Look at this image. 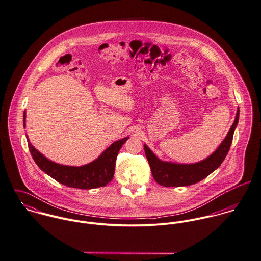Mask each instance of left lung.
I'll list each match as a JSON object with an SVG mask.
<instances>
[{
  "label": "left lung",
  "instance_id": "left-lung-1",
  "mask_svg": "<svg viewBox=\"0 0 261 261\" xmlns=\"http://www.w3.org/2000/svg\"><path fill=\"white\" fill-rule=\"evenodd\" d=\"M239 110H237L234 123L218 149L208 158L195 164H176L171 162H163L159 160L154 153L144 145L145 154L149 162L154 180L165 187H179L195 184L206 178L215 169H217L225 159L230 146L233 133L238 123Z\"/></svg>",
  "mask_w": 261,
  "mask_h": 261
}]
</instances>
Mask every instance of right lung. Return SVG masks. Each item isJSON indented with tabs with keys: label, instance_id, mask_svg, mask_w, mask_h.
<instances>
[{
	"label": "right lung",
	"instance_id": "add662e5",
	"mask_svg": "<svg viewBox=\"0 0 261 261\" xmlns=\"http://www.w3.org/2000/svg\"><path fill=\"white\" fill-rule=\"evenodd\" d=\"M24 113V126H25ZM125 137L107 148L96 160L87 165L75 167L57 164L43 156L28 140L30 153L39 168L59 183L79 189H93L106 186L114 177L117 155L127 139Z\"/></svg>",
	"mask_w": 261,
	"mask_h": 261
}]
</instances>
